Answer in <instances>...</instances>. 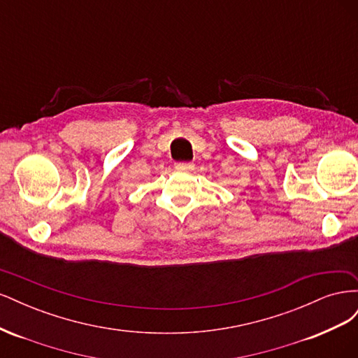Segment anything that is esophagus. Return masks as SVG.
Returning a JSON list of instances; mask_svg holds the SVG:
<instances>
[{
    "label": "esophagus",
    "mask_w": 358,
    "mask_h": 358,
    "mask_svg": "<svg viewBox=\"0 0 358 358\" xmlns=\"http://www.w3.org/2000/svg\"><path fill=\"white\" fill-rule=\"evenodd\" d=\"M175 167L179 169V170H188L189 171V170L194 169V164H192V162H176Z\"/></svg>",
    "instance_id": "obj_1"
}]
</instances>
